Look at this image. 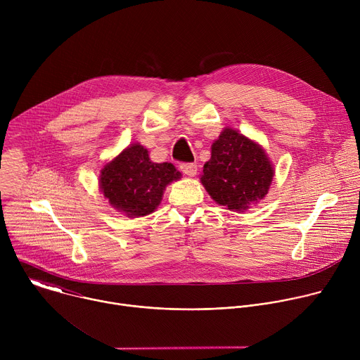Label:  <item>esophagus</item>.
<instances>
[{"label":"esophagus","mask_w":360,"mask_h":360,"mask_svg":"<svg viewBox=\"0 0 360 360\" xmlns=\"http://www.w3.org/2000/svg\"><path fill=\"white\" fill-rule=\"evenodd\" d=\"M179 168H181V171H182L185 175H188V176H195V175H196V171H198L196 164H192V162H182V164L179 165Z\"/></svg>","instance_id":"34e87169"}]
</instances>
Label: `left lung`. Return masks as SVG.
Segmentation results:
<instances>
[{
	"label": "left lung",
	"mask_w": 360,
	"mask_h": 360,
	"mask_svg": "<svg viewBox=\"0 0 360 360\" xmlns=\"http://www.w3.org/2000/svg\"><path fill=\"white\" fill-rule=\"evenodd\" d=\"M272 176L274 169L264 149L226 128L212 143L211 160L205 164L200 181L222 207L245 211L268 193Z\"/></svg>",
	"instance_id": "1"
}]
</instances>
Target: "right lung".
I'll return each mask as SVG.
<instances>
[{
  "label": "right lung",
  "instance_id": "add662e5",
  "mask_svg": "<svg viewBox=\"0 0 360 360\" xmlns=\"http://www.w3.org/2000/svg\"><path fill=\"white\" fill-rule=\"evenodd\" d=\"M101 189L117 210L128 217H143L155 211L165 186L181 178L172 164H155L148 150L134 143L101 172Z\"/></svg>",
  "mask_w": 360,
  "mask_h": 360
}]
</instances>
